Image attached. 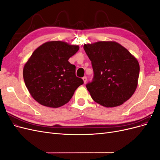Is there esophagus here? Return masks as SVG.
I'll return each mask as SVG.
<instances>
[{
	"instance_id": "obj_1",
	"label": "esophagus",
	"mask_w": 160,
	"mask_h": 160,
	"mask_svg": "<svg viewBox=\"0 0 160 160\" xmlns=\"http://www.w3.org/2000/svg\"><path fill=\"white\" fill-rule=\"evenodd\" d=\"M83 81H84V83H86V82H87V77H83Z\"/></svg>"
}]
</instances>
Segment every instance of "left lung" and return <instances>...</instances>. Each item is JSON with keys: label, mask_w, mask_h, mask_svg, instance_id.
Listing matches in <instances>:
<instances>
[{"label": "left lung", "mask_w": 160, "mask_h": 160, "mask_svg": "<svg viewBox=\"0 0 160 160\" xmlns=\"http://www.w3.org/2000/svg\"><path fill=\"white\" fill-rule=\"evenodd\" d=\"M93 78L86 88L96 103L106 108L122 105L137 88L139 65L128 49L115 41L85 44Z\"/></svg>", "instance_id": "obj_1"}]
</instances>
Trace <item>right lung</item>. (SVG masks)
<instances>
[{
	"label": "right lung",
	"instance_id": "1",
	"mask_svg": "<svg viewBox=\"0 0 160 160\" xmlns=\"http://www.w3.org/2000/svg\"><path fill=\"white\" fill-rule=\"evenodd\" d=\"M79 47L62 41H49L32 52L23 68V78L33 99L42 105L57 108L68 103L82 79L69 59Z\"/></svg>",
	"mask_w": 160,
	"mask_h": 160
}]
</instances>
